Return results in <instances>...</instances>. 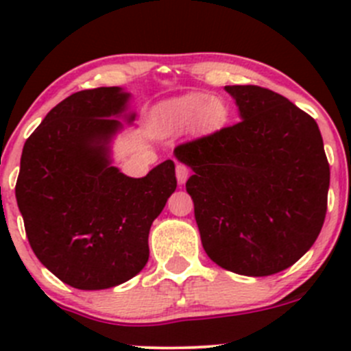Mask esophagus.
Here are the masks:
<instances>
[{
	"instance_id": "34e87169",
	"label": "esophagus",
	"mask_w": 351,
	"mask_h": 351,
	"mask_svg": "<svg viewBox=\"0 0 351 351\" xmlns=\"http://www.w3.org/2000/svg\"><path fill=\"white\" fill-rule=\"evenodd\" d=\"M189 176H190L189 166H185V165H182V162H178V165H176V180H178L180 185H183V183H185L186 180H189Z\"/></svg>"
}]
</instances>
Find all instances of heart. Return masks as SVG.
<instances>
[{"instance_id": "heart-1", "label": "heart", "mask_w": 351, "mask_h": 351, "mask_svg": "<svg viewBox=\"0 0 351 351\" xmlns=\"http://www.w3.org/2000/svg\"><path fill=\"white\" fill-rule=\"evenodd\" d=\"M228 120V107L219 98L204 93H186L165 104L159 110L162 129L175 130L195 127L198 132L210 134L221 129Z\"/></svg>"}]
</instances>
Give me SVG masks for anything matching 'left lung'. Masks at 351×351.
<instances>
[{
  "label": "left lung",
  "instance_id": "1",
  "mask_svg": "<svg viewBox=\"0 0 351 351\" xmlns=\"http://www.w3.org/2000/svg\"><path fill=\"white\" fill-rule=\"evenodd\" d=\"M241 122L175 147L202 246L214 263L247 277L292 267L319 236L329 165L316 120L254 84L226 86Z\"/></svg>",
  "mask_w": 351,
  "mask_h": 351
}]
</instances>
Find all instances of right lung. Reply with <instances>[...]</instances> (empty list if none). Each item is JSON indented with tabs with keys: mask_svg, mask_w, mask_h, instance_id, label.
<instances>
[{
	"mask_svg": "<svg viewBox=\"0 0 351 351\" xmlns=\"http://www.w3.org/2000/svg\"><path fill=\"white\" fill-rule=\"evenodd\" d=\"M127 100L119 86L73 93L23 146L15 195L28 243L74 289H110L136 277L149 258L151 224L176 189L171 159L144 178L110 165L107 144L122 127L113 117Z\"/></svg>",
	"mask_w": 351,
	"mask_h": 351,
	"instance_id": "right-lung-1",
	"label": "right lung"
}]
</instances>
